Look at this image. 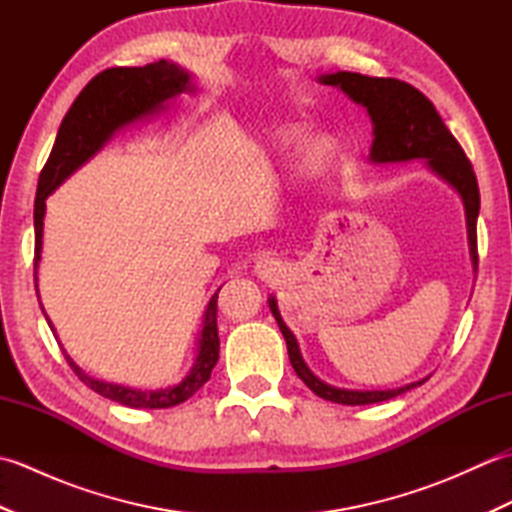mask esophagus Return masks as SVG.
<instances>
[{"instance_id": "1", "label": "esophagus", "mask_w": 512, "mask_h": 512, "mask_svg": "<svg viewBox=\"0 0 512 512\" xmlns=\"http://www.w3.org/2000/svg\"><path fill=\"white\" fill-rule=\"evenodd\" d=\"M255 273L259 279L268 281V284H275V281H279V277L284 275V266H281V262L277 257L273 255H264L259 262L255 264Z\"/></svg>"}]
</instances>
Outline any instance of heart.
<instances>
[{
	"label": "heart",
	"instance_id": "1",
	"mask_svg": "<svg viewBox=\"0 0 512 512\" xmlns=\"http://www.w3.org/2000/svg\"><path fill=\"white\" fill-rule=\"evenodd\" d=\"M253 160H255V156H253Z\"/></svg>",
	"mask_w": 512,
	"mask_h": 512
}]
</instances>
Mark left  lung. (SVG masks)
<instances>
[{"label":"left lung","instance_id":"8db88e82","mask_svg":"<svg viewBox=\"0 0 512 512\" xmlns=\"http://www.w3.org/2000/svg\"><path fill=\"white\" fill-rule=\"evenodd\" d=\"M323 85H336L352 101L367 107L374 123V162H405L413 158H424L429 167L447 180L451 187L462 195L466 209V226H469V244L473 266L477 268V215H480V187L471 160L466 158L464 149L449 132L440 118L433 103L413 85L398 79H378V76H365L358 72H336L323 74L319 79ZM270 310L277 319L281 334L288 345L290 363L295 367L297 376L306 383L314 394L323 400L339 402V405H372L405 391L422 385L424 380L411 383L398 389L387 391H354V389H336L325 385L323 380L314 376L308 365L303 363L295 334H292L281 314L277 310V301L270 299Z\"/></svg>","mask_w":512,"mask_h":512}]
</instances>
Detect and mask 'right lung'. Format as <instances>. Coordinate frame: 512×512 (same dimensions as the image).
<instances>
[{
	"label": "right lung",
	"mask_w": 512,
	"mask_h": 512,
	"mask_svg": "<svg viewBox=\"0 0 512 512\" xmlns=\"http://www.w3.org/2000/svg\"><path fill=\"white\" fill-rule=\"evenodd\" d=\"M191 90V76L178 68L176 63L158 61L147 63L143 68H110L96 74L85 85L81 94L65 114L59 127L57 140L48 156V162L39 173L37 198H35V288H37V266L41 259V237H43V213H46V198L59 184L79 169L85 160L92 158L103 143L118 127L134 123L136 118L151 114L173 96ZM220 292V290H217ZM217 292L209 301L204 314V328L200 334V352L189 376L176 387L158 391H140L132 387H121L103 383L74 365L65 354V361L72 372L79 376L83 385H88L96 394L121 402L134 409H169L189 400L206 380L211 378L213 367L220 358V336H217ZM50 323V321H48Z\"/></svg>",
	"instance_id": "add662e5"
}]
</instances>
